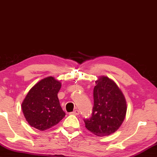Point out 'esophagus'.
I'll use <instances>...</instances> for the list:
<instances>
[{
    "label": "esophagus",
    "mask_w": 157,
    "mask_h": 157,
    "mask_svg": "<svg viewBox=\"0 0 157 157\" xmlns=\"http://www.w3.org/2000/svg\"><path fill=\"white\" fill-rule=\"evenodd\" d=\"M71 114H74V115H78V114H79V110H78V109H76V110H75V111H73L72 112H71V113H70Z\"/></svg>",
    "instance_id": "34e87169"
}]
</instances>
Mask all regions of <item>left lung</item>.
Segmentation results:
<instances>
[{
  "mask_svg": "<svg viewBox=\"0 0 157 157\" xmlns=\"http://www.w3.org/2000/svg\"><path fill=\"white\" fill-rule=\"evenodd\" d=\"M94 87L92 115L84 120L85 127L98 136H108L117 130L127 113V101L122 90L107 76H100Z\"/></svg>",
  "mask_w": 157,
  "mask_h": 157,
  "instance_id": "1",
  "label": "left lung"
}]
</instances>
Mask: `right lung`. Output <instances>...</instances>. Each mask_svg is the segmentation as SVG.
<instances>
[{"label":"right lung","instance_id":"right-lung-1","mask_svg":"<svg viewBox=\"0 0 157 157\" xmlns=\"http://www.w3.org/2000/svg\"><path fill=\"white\" fill-rule=\"evenodd\" d=\"M62 84L53 77H47L35 84L22 102L26 121L31 127L44 131L59 123L65 116L57 93Z\"/></svg>","mask_w":157,"mask_h":157}]
</instances>
